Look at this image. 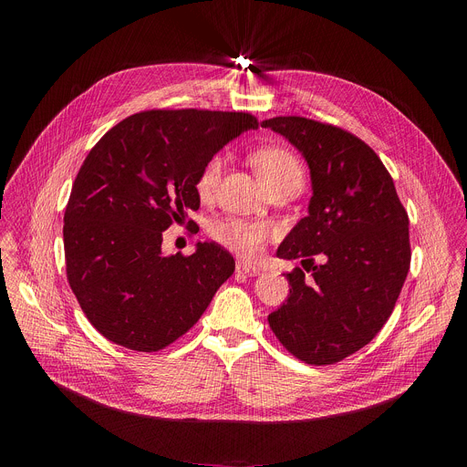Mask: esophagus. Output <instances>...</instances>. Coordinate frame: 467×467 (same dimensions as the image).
<instances>
[{"mask_svg":"<svg viewBox=\"0 0 467 467\" xmlns=\"http://www.w3.org/2000/svg\"><path fill=\"white\" fill-rule=\"evenodd\" d=\"M236 273H240V275H246V276H257V275L261 273V268L252 266L250 263L238 261V263H236Z\"/></svg>","mask_w":467,"mask_h":467,"instance_id":"obj_1","label":"esophagus"}]
</instances>
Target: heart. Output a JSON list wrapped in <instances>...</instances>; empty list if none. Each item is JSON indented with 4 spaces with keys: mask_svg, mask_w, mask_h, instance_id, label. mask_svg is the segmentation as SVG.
<instances>
[{
    "mask_svg": "<svg viewBox=\"0 0 467 467\" xmlns=\"http://www.w3.org/2000/svg\"><path fill=\"white\" fill-rule=\"evenodd\" d=\"M252 162L266 189L285 182L303 183L305 180V168L301 159L282 145L261 147V150L252 155ZM221 168H223V157L213 155L199 171L194 187L196 194L202 201L210 199L213 194L221 178ZM210 236L227 250L246 259H255L263 252L268 236H271V225L265 223V221L227 217L215 221L210 227Z\"/></svg>",
    "mask_w": 467,
    "mask_h": 467,
    "instance_id": "obj_1",
    "label": "heart"
}]
</instances>
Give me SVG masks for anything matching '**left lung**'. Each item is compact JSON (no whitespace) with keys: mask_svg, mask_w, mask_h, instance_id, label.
<instances>
[{"mask_svg":"<svg viewBox=\"0 0 467 467\" xmlns=\"http://www.w3.org/2000/svg\"><path fill=\"white\" fill-rule=\"evenodd\" d=\"M261 127L305 155L314 191L278 248V257L303 259L311 278L299 266L285 275L287 301L268 326L297 359L331 365L369 345L394 310L410 266L409 215L379 155L352 132L297 115Z\"/></svg>","mask_w":467,"mask_h":467,"instance_id":"left-lung-1","label":"left lung"}]
</instances>
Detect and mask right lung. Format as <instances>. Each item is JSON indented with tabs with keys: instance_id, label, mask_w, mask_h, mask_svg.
Returning a JSON list of instances; mask_svg holds the SVG:
<instances>
[{
	"instance_id": "right-lung-1",
	"label": "right lung",
	"mask_w": 467,
	"mask_h": 467,
	"mask_svg": "<svg viewBox=\"0 0 467 467\" xmlns=\"http://www.w3.org/2000/svg\"><path fill=\"white\" fill-rule=\"evenodd\" d=\"M257 125L244 111L147 109L92 147L64 213L66 276L108 340L136 352L166 348L234 273L233 255L215 242L162 257V231L199 210L194 183L206 161Z\"/></svg>"
}]
</instances>
